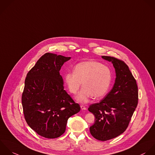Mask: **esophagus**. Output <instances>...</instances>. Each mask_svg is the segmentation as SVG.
Segmentation results:
<instances>
[{"instance_id":"esophagus-1","label":"esophagus","mask_w":155,"mask_h":155,"mask_svg":"<svg viewBox=\"0 0 155 155\" xmlns=\"http://www.w3.org/2000/svg\"><path fill=\"white\" fill-rule=\"evenodd\" d=\"M80 107H81V110H86V107L84 106H83V105H81Z\"/></svg>"}]
</instances>
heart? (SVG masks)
<instances>
[{
  "instance_id": "heart-1",
  "label": "heart",
  "mask_w": 155,
  "mask_h": 155,
  "mask_svg": "<svg viewBox=\"0 0 155 155\" xmlns=\"http://www.w3.org/2000/svg\"><path fill=\"white\" fill-rule=\"evenodd\" d=\"M64 82L69 91L75 94L83 83L84 86L76 96V100L85 103L94 96L96 98L104 97L108 91L111 82V72L109 68L100 62L89 60L77 64L73 73L64 75Z\"/></svg>"
}]
</instances>
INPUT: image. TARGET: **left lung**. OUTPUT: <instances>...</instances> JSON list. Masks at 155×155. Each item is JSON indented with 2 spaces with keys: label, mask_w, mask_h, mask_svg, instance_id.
Here are the masks:
<instances>
[{
  "label": "left lung",
  "mask_w": 155,
  "mask_h": 155,
  "mask_svg": "<svg viewBox=\"0 0 155 155\" xmlns=\"http://www.w3.org/2000/svg\"><path fill=\"white\" fill-rule=\"evenodd\" d=\"M101 57L112 63L116 74L115 83L106 96L91 105L88 110L95 118V124L90 127L91 135L104 141L126 130L138 104V92L137 81L124 62L112 57Z\"/></svg>",
  "instance_id": "1"
}]
</instances>
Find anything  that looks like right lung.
<instances>
[{
    "mask_svg": "<svg viewBox=\"0 0 155 155\" xmlns=\"http://www.w3.org/2000/svg\"><path fill=\"white\" fill-rule=\"evenodd\" d=\"M71 57L46 53L28 73L21 97L25 120L39 135L49 139L63 135L68 120L80 110L64 90L60 70Z\"/></svg>",
    "mask_w": 155,
    "mask_h": 155,
    "instance_id": "1",
    "label": "right lung"
}]
</instances>
